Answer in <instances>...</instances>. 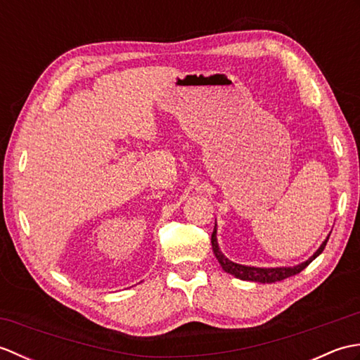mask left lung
<instances>
[{
	"mask_svg": "<svg viewBox=\"0 0 360 360\" xmlns=\"http://www.w3.org/2000/svg\"><path fill=\"white\" fill-rule=\"evenodd\" d=\"M328 238L330 236H326V240L320 244V248L314 252V255L309 257V259H307L304 263H300L297 266L292 267H255V266H244V264H238V263H233L229 259L223 252H221L219 246H218V241H217V224L215 229H213V233H212V249H213V254H215L217 259L219 262L221 267L227 272L233 275V277L240 278V280H246V281H257V283H275V281H281L288 277H292V275H297L298 272H302L304 267H307L312 259H316L320 254H322Z\"/></svg>",
	"mask_w": 360,
	"mask_h": 360,
	"instance_id": "obj_1",
	"label": "left lung"
}]
</instances>
